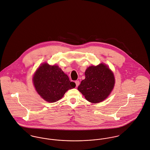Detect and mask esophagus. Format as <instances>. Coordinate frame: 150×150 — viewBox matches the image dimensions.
<instances>
[{
    "label": "esophagus",
    "mask_w": 150,
    "mask_h": 150,
    "mask_svg": "<svg viewBox=\"0 0 150 150\" xmlns=\"http://www.w3.org/2000/svg\"><path fill=\"white\" fill-rule=\"evenodd\" d=\"M75 83H76V86H78L79 85V84H80V81H78V80H77V81H75Z\"/></svg>",
    "instance_id": "34e87169"
}]
</instances>
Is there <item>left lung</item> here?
<instances>
[{"label": "left lung", "mask_w": 150, "mask_h": 150, "mask_svg": "<svg viewBox=\"0 0 150 150\" xmlns=\"http://www.w3.org/2000/svg\"><path fill=\"white\" fill-rule=\"evenodd\" d=\"M85 75V79L81 82L78 90L91 103H98L104 100L115 85L111 70L104 64H100L88 68Z\"/></svg>", "instance_id": "left-lung-1"}]
</instances>
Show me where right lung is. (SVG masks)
I'll return each instance as SVG.
<instances>
[{
	"label": "right lung",
	"mask_w": 150,
	"mask_h": 150,
	"mask_svg": "<svg viewBox=\"0 0 150 150\" xmlns=\"http://www.w3.org/2000/svg\"><path fill=\"white\" fill-rule=\"evenodd\" d=\"M33 82L38 93L49 103H54L62 98L65 92L76 86L68 76L58 66L45 63L36 71Z\"/></svg>",
	"instance_id": "right-lung-1"
}]
</instances>
